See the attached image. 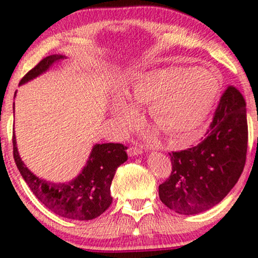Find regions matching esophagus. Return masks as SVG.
Here are the masks:
<instances>
[{"mask_svg":"<svg viewBox=\"0 0 258 258\" xmlns=\"http://www.w3.org/2000/svg\"><path fill=\"white\" fill-rule=\"evenodd\" d=\"M141 154H142V149L139 147H130L128 149L129 156H139Z\"/></svg>","mask_w":258,"mask_h":258,"instance_id":"1","label":"esophagus"}]
</instances>
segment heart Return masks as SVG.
Listing matches in <instances>:
<instances>
[{
  "label": "heart",
  "instance_id": "heart-1",
  "mask_svg": "<svg viewBox=\"0 0 258 258\" xmlns=\"http://www.w3.org/2000/svg\"><path fill=\"white\" fill-rule=\"evenodd\" d=\"M220 88L218 77L206 67H174L139 74L123 87L122 95L134 103H148V116L155 125L168 139L178 140L203 124ZM111 114L122 126H128L135 112L128 102L117 98Z\"/></svg>",
  "mask_w": 258,
  "mask_h": 258
}]
</instances>
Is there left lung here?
Listing matches in <instances>:
<instances>
[{"instance_id": "8db88e82", "label": "left lung", "mask_w": 258, "mask_h": 258, "mask_svg": "<svg viewBox=\"0 0 258 258\" xmlns=\"http://www.w3.org/2000/svg\"><path fill=\"white\" fill-rule=\"evenodd\" d=\"M248 148L245 101L234 87L222 95L206 137L195 147L169 154L172 171L158 186L169 209L195 215L216 206L234 188Z\"/></svg>"}]
</instances>
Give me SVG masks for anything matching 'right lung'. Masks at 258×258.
I'll use <instances>...</instances> for the list:
<instances>
[{
	"instance_id": "right-lung-1",
	"label": "right lung",
	"mask_w": 258,
	"mask_h": 258,
	"mask_svg": "<svg viewBox=\"0 0 258 258\" xmlns=\"http://www.w3.org/2000/svg\"><path fill=\"white\" fill-rule=\"evenodd\" d=\"M62 58L66 56L58 54L43 58L21 80L20 86L47 73L55 62ZM13 146L17 169L34 195L52 213L70 220H94L110 207L112 178L119 165L128 160L125 153L128 148L123 144L96 143L82 171L75 178L69 182L54 183L37 177L23 163L17 150L15 133L13 134Z\"/></svg>"
}]
</instances>
